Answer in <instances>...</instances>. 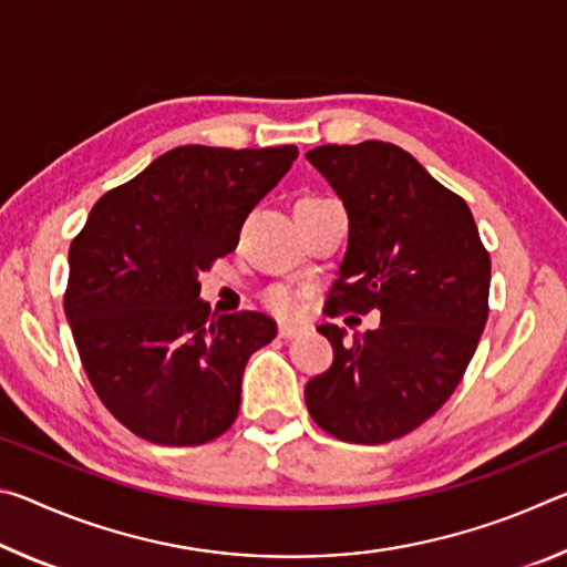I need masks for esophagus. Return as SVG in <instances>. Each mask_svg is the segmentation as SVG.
Masks as SVG:
<instances>
[{
    "instance_id": "esophagus-1",
    "label": "esophagus",
    "mask_w": 567,
    "mask_h": 567,
    "mask_svg": "<svg viewBox=\"0 0 567 567\" xmlns=\"http://www.w3.org/2000/svg\"><path fill=\"white\" fill-rule=\"evenodd\" d=\"M305 330L302 322H280V328H277V332H280V338L290 340L295 338V334H300Z\"/></svg>"
}]
</instances>
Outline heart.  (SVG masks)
I'll list each match as a JSON object with an SVG mask.
<instances>
[{
    "instance_id": "obj_1",
    "label": "heart",
    "mask_w": 567,
    "mask_h": 567,
    "mask_svg": "<svg viewBox=\"0 0 567 567\" xmlns=\"http://www.w3.org/2000/svg\"><path fill=\"white\" fill-rule=\"evenodd\" d=\"M305 199H315V197H305ZM267 305L272 307L277 312H292L295 310V295L290 290H282V287H277V290L267 292Z\"/></svg>"
}]
</instances>
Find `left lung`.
I'll use <instances>...</instances> for the list:
<instances>
[{
	"instance_id": "obj_1",
	"label": "left lung",
	"mask_w": 567,
	"mask_h": 567,
	"mask_svg": "<svg viewBox=\"0 0 567 567\" xmlns=\"http://www.w3.org/2000/svg\"><path fill=\"white\" fill-rule=\"evenodd\" d=\"M348 209V249L330 310L380 312L344 342L324 322L332 364L305 385L312 420L344 443L402 437L445 405L487 322L491 255L463 197L390 142L307 152Z\"/></svg>"
}]
</instances>
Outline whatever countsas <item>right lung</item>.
<instances>
[{"instance_id":"1","label":"right lung","mask_w":567,"mask_h":567,"mask_svg":"<svg viewBox=\"0 0 567 567\" xmlns=\"http://www.w3.org/2000/svg\"><path fill=\"white\" fill-rule=\"evenodd\" d=\"M295 159V145L175 147L100 197L72 239L66 322L94 392L134 435L203 445L235 422L245 364L277 324L209 312L199 272L233 252Z\"/></svg>"}]
</instances>
